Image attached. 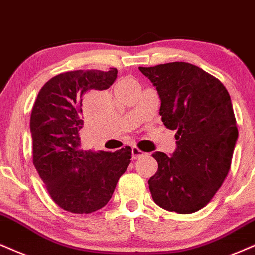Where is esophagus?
Returning a JSON list of instances; mask_svg holds the SVG:
<instances>
[{"instance_id":"34e87169","label":"esophagus","mask_w":255,"mask_h":255,"mask_svg":"<svg viewBox=\"0 0 255 255\" xmlns=\"http://www.w3.org/2000/svg\"><path fill=\"white\" fill-rule=\"evenodd\" d=\"M145 155V152H143L142 150L138 149L137 146H133L132 147V158L133 159H137V158H140V157Z\"/></svg>"}]
</instances>
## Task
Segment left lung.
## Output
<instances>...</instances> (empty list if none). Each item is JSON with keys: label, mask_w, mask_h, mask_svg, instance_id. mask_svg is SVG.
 Instances as JSON below:
<instances>
[{"label": "left lung", "mask_w": 255, "mask_h": 255, "mask_svg": "<svg viewBox=\"0 0 255 255\" xmlns=\"http://www.w3.org/2000/svg\"><path fill=\"white\" fill-rule=\"evenodd\" d=\"M139 71L156 86L163 124L177 131L171 157L152 155L158 170L149 180L150 193L163 209L195 213L210 202L231 169L239 134L231 97L218 78L188 62Z\"/></svg>", "instance_id": "1"}]
</instances>
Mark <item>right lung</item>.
Returning <instances> with one entry per match:
<instances>
[{"mask_svg": "<svg viewBox=\"0 0 255 255\" xmlns=\"http://www.w3.org/2000/svg\"><path fill=\"white\" fill-rule=\"evenodd\" d=\"M117 68L70 71L43 85L30 115L33 164L52 200L75 214L106 206L131 162L130 146L115 152L80 149L83 97L109 89Z\"/></svg>", "mask_w": 255, "mask_h": 255, "instance_id": "add662e5", "label": "right lung"}]
</instances>
